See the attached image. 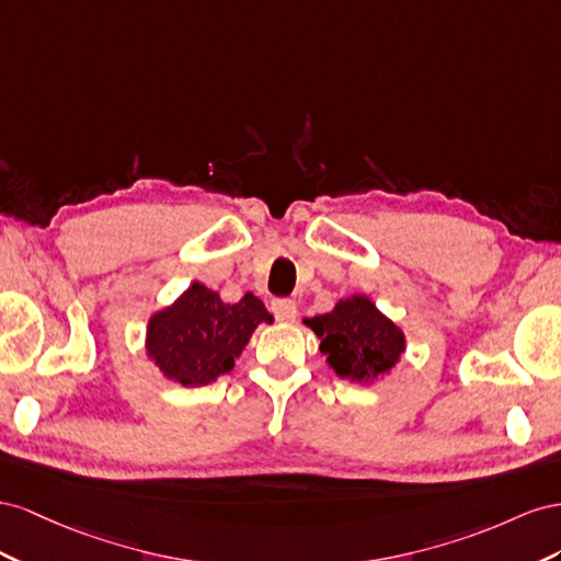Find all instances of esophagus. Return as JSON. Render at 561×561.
<instances>
[{"label":"esophagus","mask_w":561,"mask_h":561,"mask_svg":"<svg viewBox=\"0 0 561 561\" xmlns=\"http://www.w3.org/2000/svg\"><path fill=\"white\" fill-rule=\"evenodd\" d=\"M272 314H275L279 322H291V319H296L298 314L296 302L289 298H275L272 300Z\"/></svg>","instance_id":"34e87169"}]
</instances>
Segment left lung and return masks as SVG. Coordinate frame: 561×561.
Listing matches in <instances>:
<instances>
[{
	"instance_id": "1",
	"label": "left lung",
	"mask_w": 561,
	"mask_h": 561,
	"mask_svg": "<svg viewBox=\"0 0 561 561\" xmlns=\"http://www.w3.org/2000/svg\"><path fill=\"white\" fill-rule=\"evenodd\" d=\"M306 324L322 341L319 350L335 376L362 386L388 376L407 350L404 331L362 294L339 300L331 312L306 319Z\"/></svg>"
}]
</instances>
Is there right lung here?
<instances>
[{"label":"right lung","instance_id":"add662e5","mask_svg":"<svg viewBox=\"0 0 561 561\" xmlns=\"http://www.w3.org/2000/svg\"><path fill=\"white\" fill-rule=\"evenodd\" d=\"M259 324H272L263 300L244 294L232 306L195 282L173 306L150 317L146 350L164 378L185 388L209 386L232 371Z\"/></svg>","mask_w":561,"mask_h":561}]
</instances>
